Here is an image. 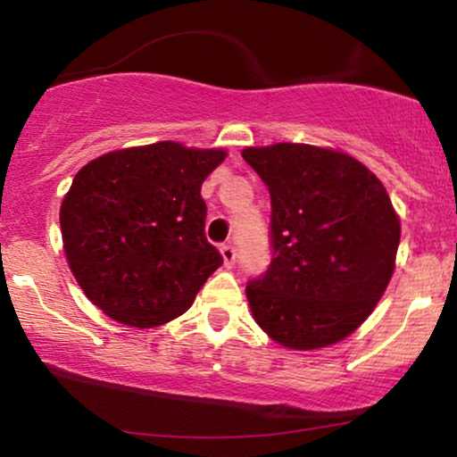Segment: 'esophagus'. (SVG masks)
<instances>
[{
    "label": "esophagus",
    "mask_w": 457,
    "mask_h": 457,
    "mask_svg": "<svg viewBox=\"0 0 457 457\" xmlns=\"http://www.w3.org/2000/svg\"><path fill=\"white\" fill-rule=\"evenodd\" d=\"M220 254H222V261L227 267H233L235 264V258H237V252H235V247L230 244H224L220 245Z\"/></svg>",
    "instance_id": "1"
}]
</instances>
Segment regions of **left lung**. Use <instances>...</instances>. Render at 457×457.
<instances>
[{
	"label": "left lung",
	"instance_id": "obj_1",
	"mask_svg": "<svg viewBox=\"0 0 457 457\" xmlns=\"http://www.w3.org/2000/svg\"><path fill=\"white\" fill-rule=\"evenodd\" d=\"M271 195L269 269L245 286L279 345L318 349L352 335L390 284L401 220L384 184L345 152L273 144L241 152Z\"/></svg>",
	"mask_w": 457,
	"mask_h": 457
}]
</instances>
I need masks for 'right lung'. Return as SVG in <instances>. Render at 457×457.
<instances>
[{
	"mask_svg": "<svg viewBox=\"0 0 457 457\" xmlns=\"http://www.w3.org/2000/svg\"><path fill=\"white\" fill-rule=\"evenodd\" d=\"M222 148L159 142L84 165L61 203L67 264L84 295L133 328L171 322L222 264L205 237L201 184Z\"/></svg>",
	"mask_w": 457,
	"mask_h": 457,
	"instance_id": "1",
	"label": "right lung"
}]
</instances>
